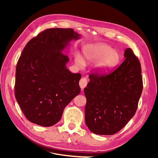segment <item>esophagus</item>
I'll use <instances>...</instances> for the list:
<instances>
[{"mask_svg":"<svg viewBox=\"0 0 158 158\" xmlns=\"http://www.w3.org/2000/svg\"><path fill=\"white\" fill-rule=\"evenodd\" d=\"M87 79L85 78H82L80 79V82H79V85H80V87L81 88V89L83 90L84 88L86 87L87 85Z\"/></svg>","mask_w":158,"mask_h":158,"instance_id":"esophagus-1","label":"esophagus"}]
</instances>
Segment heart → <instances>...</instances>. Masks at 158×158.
Instances as JSON below:
<instances>
[{
  "label": "heart",
  "instance_id": "1",
  "mask_svg": "<svg viewBox=\"0 0 158 158\" xmlns=\"http://www.w3.org/2000/svg\"><path fill=\"white\" fill-rule=\"evenodd\" d=\"M84 55L89 62L98 60L96 65L98 70L101 73H106L117 66L120 62V55L116 50L105 44H95L85 46L83 49ZM76 63L79 66L84 64V60L78 55L75 59Z\"/></svg>",
  "mask_w": 158,
  "mask_h": 158
}]
</instances>
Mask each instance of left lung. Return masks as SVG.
Masks as SVG:
<instances>
[{
  "label": "left lung",
  "mask_w": 158,
  "mask_h": 158,
  "mask_svg": "<svg viewBox=\"0 0 158 158\" xmlns=\"http://www.w3.org/2000/svg\"><path fill=\"white\" fill-rule=\"evenodd\" d=\"M124 56L125 60L111 73L90 74L84 88L85 124L96 135L117 133L136 111L143 88L140 63L130 48Z\"/></svg>",
  "instance_id": "8db88e82"
}]
</instances>
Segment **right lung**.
<instances>
[{"instance_id":"1","label":"right lung","mask_w":158,"mask_h":158,"mask_svg":"<svg viewBox=\"0 0 158 158\" xmlns=\"http://www.w3.org/2000/svg\"><path fill=\"white\" fill-rule=\"evenodd\" d=\"M80 35L71 28H50L26 44L16 70L15 97L27 120L42 127L58 123L64 109L80 92V73L66 69L62 52Z\"/></svg>"}]
</instances>
